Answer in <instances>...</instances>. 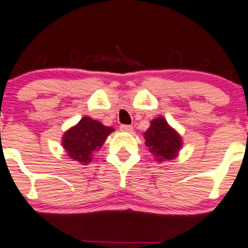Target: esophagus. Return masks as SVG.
<instances>
[{"label": "esophagus", "instance_id": "34e87169", "mask_svg": "<svg viewBox=\"0 0 248 248\" xmlns=\"http://www.w3.org/2000/svg\"><path fill=\"white\" fill-rule=\"evenodd\" d=\"M121 130L125 132H131L132 131V126L131 125H121Z\"/></svg>", "mask_w": 248, "mask_h": 248}]
</instances>
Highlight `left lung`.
Segmentation results:
<instances>
[{"label": "left lung", "mask_w": 248, "mask_h": 248, "mask_svg": "<svg viewBox=\"0 0 248 248\" xmlns=\"http://www.w3.org/2000/svg\"><path fill=\"white\" fill-rule=\"evenodd\" d=\"M146 146L156 161L171 160L176 158L182 147V139L175 129L170 126L164 117L151 122V126L143 134Z\"/></svg>", "instance_id": "8db88e82"}]
</instances>
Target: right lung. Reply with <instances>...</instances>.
Wrapping results in <instances>:
<instances>
[{"label":"right lung","mask_w":248,"mask_h":248,"mask_svg":"<svg viewBox=\"0 0 248 248\" xmlns=\"http://www.w3.org/2000/svg\"><path fill=\"white\" fill-rule=\"evenodd\" d=\"M113 131V127L83 117L79 123L63 134L62 146L71 159L87 165L92 161L93 153L101 148L105 140Z\"/></svg>","instance_id":"right-lung-1"}]
</instances>
